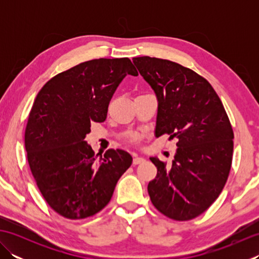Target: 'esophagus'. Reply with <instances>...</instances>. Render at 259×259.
Instances as JSON below:
<instances>
[{
    "mask_svg": "<svg viewBox=\"0 0 259 259\" xmlns=\"http://www.w3.org/2000/svg\"><path fill=\"white\" fill-rule=\"evenodd\" d=\"M142 162H145V158H142V157H135L134 158V161H133L134 164H139Z\"/></svg>",
    "mask_w": 259,
    "mask_h": 259,
    "instance_id": "1",
    "label": "esophagus"
}]
</instances>
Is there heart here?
Returning <instances> with one entry per match:
<instances>
[{"mask_svg":"<svg viewBox=\"0 0 259 259\" xmlns=\"http://www.w3.org/2000/svg\"><path fill=\"white\" fill-rule=\"evenodd\" d=\"M134 138H135V139H138L139 137H138V136H134Z\"/></svg>","mask_w":259,"mask_h":259,"instance_id":"heart-1","label":"heart"}]
</instances>
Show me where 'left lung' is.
<instances>
[{
    "label": "left lung",
    "mask_w": 259,
    "mask_h": 259,
    "mask_svg": "<svg viewBox=\"0 0 259 259\" xmlns=\"http://www.w3.org/2000/svg\"><path fill=\"white\" fill-rule=\"evenodd\" d=\"M133 61L156 93V137L178 139L170 167L150 157L157 176L148 194L164 216L190 221L211 206L226 184L234 150L232 124L216 91L195 71L158 58Z\"/></svg>",
    "instance_id": "1"
}]
</instances>
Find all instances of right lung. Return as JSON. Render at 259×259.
I'll list each match as a JSON object with an SVG mask.
<instances>
[{"mask_svg":"<svg viewBox=\"0 0 259 259\" xmlns=\"http://www.w3.org/2000/svg\"><path fill=\"white\" fill-rule=\"evenodd\" d=\"M128 74L138 75L128 58L90 60L53 76L33 102L24 136L27 161L43 198L65 218L102 210L133 163L121 149L99 158L84 141L92 121L106 120L109 102Z\"/></svg>","mask_w":259,"mask_h":259,"instance_id":"add662e5","label":"right lung"}]
</instances>
